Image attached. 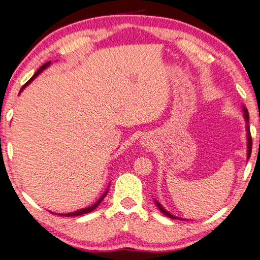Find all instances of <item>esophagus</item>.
<instances>
[{
    "label": "esophagus",
    "mask_w": 260,
    "mask_h": 260,
    "mask_svg": "<svg viewBox=\"0 0 260 260\" xmlns=\"http://www.w3.org/2000/svg\"><path fill=\"white\" fill-rule=\"evenodd\" d=\"M141 144H142L143 147H150L151 144H150V142H149V140H147V139H142L141 140Z\"/></svg>",
    "instance_id": "obj_1"
}]
</instances>
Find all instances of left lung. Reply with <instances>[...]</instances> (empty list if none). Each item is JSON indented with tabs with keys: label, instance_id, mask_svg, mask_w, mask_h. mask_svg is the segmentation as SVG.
<instances>
[{
	"label": "left lung",
	"instance_id": "8db88e82",
	"mask_svg": "<svg viewBox=\"0 0 260 260\" xmlns=\"http://www.w3.org/2000/svg\"><path fill=\"white\" fill-rule=\"evenodd\" d=\"M243 108V117H244V119H245V128H246V140H248V153H246V158H250V156H251V149H252V140H251V134H250V126H249V112H248V110H246V108L244 107H242ZM155 204L157 205V208L160 210V212L162 213V214H165L166 217H169V218H171V219H179V220H186V219H182V218H179V217H175V215H173V214H171L169 211H166L164 208H162L161 206V204L159 203V202L158 201H156L155 200Z\"/></svg>",
	"mask_w": 260,
	"mask_h": 260
}]
</instances>
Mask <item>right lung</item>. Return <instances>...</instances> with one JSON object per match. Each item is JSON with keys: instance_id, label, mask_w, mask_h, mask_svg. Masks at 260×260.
<instances>
[{"instance_id": "1", "label": "right lung", "mask_w": 260, "mask_h": 260, "mask_svg": "<svg viewBox=\"0 0 260 260\" xmlns=\"http://www.w3.org/2000/svg\"><path fill=\"white\" fill-rule=\"evenodd\" d=\"M50 64H51V61H47L46 64H43L42 67L38 70L37 73H35L34 76H33L32 78H30L29 80H28L27 82H26L23 87H21V89H20V93H21V91H23V90L25 89V87H26V86L29 85V83L32 82V81L34 80V79L37 78V77L39 76V74H40V73L43 71V70H46L48 67H49ZM109 187H110V186H108L107 190H105V191H104V193H103V195L100 197L99 201L96 202L95 204L91 205V206H88V208H85V209H80V210H78V211H74V212H70V213H58V215H65V217H77V215H81V214H86V213H89V212H91V211H94L96 208H98V206L101 204V202H102V201L104 200V197L107 196V193H108V191H109ZM51 213H52V212H51Z\"/></svg>"}]
</instances>
